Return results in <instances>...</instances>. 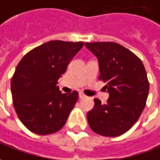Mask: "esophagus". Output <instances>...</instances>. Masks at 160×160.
<instances>
[{
	"instance_id": "esophagus-1",
	"label": "esophagus",
	"mask_w": 160,
	"mask_h": 160,
	"mask_svg": "<svg viewBox=\"0 0 160 160\" xmlns=\"http://www.w3.org/2000/svg\"><path fill=\"white\" fill-rule=\"evenodd\" d=\"M86 98V96L82 92H79V98Z\"/></svg>"
}]
</instances>
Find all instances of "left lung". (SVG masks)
<instances>
[{
  "label": "left lung",
  "instance_id": "8db88e82",
  "mask_svg": "<svg viewBox=\"0 0 160 160\" xmlns=\"http://www.w3.org/2000/svg\"><path fill=\"white\" fill-rule=\"evenodd\" d=\"M98 60L99 79L106 82L107 103L94 99L87 119L94 132L118 137L132 127L140 117L149 93V82L140 59L124 46L112 42H86Z\"/></svg>",
  "mask_w": 160,
  "mask_h": 160
}]
</instances>
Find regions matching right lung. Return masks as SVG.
Here are the masks:
<instances>
[{"label":"right lung","instance_id":"1","mask_svg":"<svg viewBox=\"0 0 160 160\" xmlns=\"http://www.w3.org/2000/svg\"><path fill=\"white\" fill-rule=\"evenodd\" d=\"M83 44L50 41L33 48L18 63L11 80V94L19 119L32 132L48 135L65 124L78 92L62 93L57 80Z\"/></svg>","mask_w":160,"mask_h":160}]
</instances>
